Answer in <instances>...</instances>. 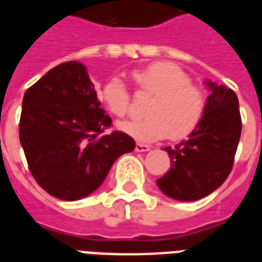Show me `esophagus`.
Wrapping results in <instances>:
<instances>
[{
    "mask_svg": "<svg viewBox=\"0 0 262 262\" xmlns=\"http://www.w3.org/2000/svg\"><path fill=\"white\" fill-rule=\"evenodd\" d=\"M150 146L144 144V143H136V151H148Z\"/></svg>",
    "mask_w": 262,
    "mask_h": 262,
    "instance_id": "1",
    "label": "esophagus"
}]
</instances>
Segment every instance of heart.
Here are the masks:
<instances>
[{
  "mask_svg": "<svg viewBox=\"0 0 262 262\" xmlns=\"http://www.w3.org/2000/svg\"><path fill=\"white\" fill-rule=\"evenodd\" d=\"M130 77L139 91L154 97L146 108L148 116L118 125L126 135L140 142H151L170 133L172 140H181L201 125L208 106L206 92L192 84L191 77L180 66L156 61L133 70ZM101 99L118 118H123L130 111L132 94L119 77H112L103 84Z\"/></svg>",
  "mask_w": 262,
  "mask_h": 262,
  "instance_id": "b5f03b06",
  "label": "heart"
}]
</instances>
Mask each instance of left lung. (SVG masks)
I'll return each mask as SVG.
<instances>
[{
	"instance_id": "left-lung-1",
	"label": "left lung",
	"mask_w": 262,
	"mask_h": 262,
	"mask_svg": "<svg viewBox=\"0 0 262 262\" xmlns=\"http://www.w3.org/2000/svg\"><path fill=\"white\" fill-rule=\"evenodd\" d=\"M206 114L188 140L165 147L170 171L157 180L167 196L177 201H198L226 181L234 163L242 135L238 99L233 90L208 81Z\"/></svg>"
}]
</instances>
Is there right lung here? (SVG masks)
Returning a JSON list of instances; mask_svg holds the SVG:
<instances>
[{"label":"right lung","mask_w":262,"mask_h":262,"mask_svg":"<svg viewBox=\"0 0 262 262\" xmlns=\"http://www.w3.org/2000/svg\"><path fill=\"white\" fill-rule=\"evenodd\" d=\"M111 126L84 66L66 61L48 71L26 90L19 120L20 144L37 184L63 201L94 192L115 160L135 150L129 135H106Z\"/></svg>","instance_id":"right-lung-1"}]
</instances>
